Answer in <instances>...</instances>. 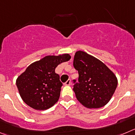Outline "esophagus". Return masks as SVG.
Masks as SVG:
<instances>
[{
    "label": "esophagus",
    "instance_id": "obj_1",
    "mask_svg": "<svg viewBox=\"0 0 135 135\" xmlns=\"http://www.w3.org/2000/svg\"><path fill=\"white\" fill-rule=\"evenodd\" d=\"M70 83H70V80H68L64 85H65V86H69V85H70Z\"/></svg>",
    "mask_w": 135,
    "mask_h": 135
}]
</instances>
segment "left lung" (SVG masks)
I'll return each instance as SVG.
<instances>
[{
  "label": "left lung",
  "mask_w": 135,
  "mask_h": 135,
  "mask_svg": "<svg viewBox=\"0 0 135 135\" xmlns=\"http://www.w3.org/2000/svg\"><path fill=\"white\" fill-rule=\"evenodd\" d=\"M73 65L79 73V82L73 90L80 104L88 109H99L107 104L118 85L114 73L100 60L82 50L75 53Z\"/></svg>",
  "instance_id": "1"
}]
</instances>
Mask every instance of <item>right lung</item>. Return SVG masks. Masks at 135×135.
<instances>
[{"instance_id": "obj_1", "label": "right lung", "mask_w": 135, "mask_h": 135, "mask_svg": "<svg viewBox=\"0 0 135 135\" xmlns=\"http://www.w3.org/2000/svg\"><path fill=\"white\" fill-rule=\"evenodd\" d=\"M70 58L69 54L49 55L31 64L16 80L22 100L35 110L52 107L59 100L62 85L55 69Z\"/></svg>"}]
</instances>
